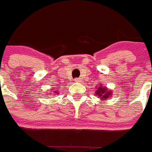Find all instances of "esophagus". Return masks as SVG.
<instances>
[{
  "label": "esophagus",
  "mask_w": 152,
  "mask_h": 152,
  "mask_svg": "<svg viewBox=\"0 0 152 152\" xmlns=\"http://www.w3.org/2000/svg\"><path fill=\"white\" fill-rule=\"evenodd\" d=\"M74 80H75V82H81V78H76Z\"/></svg>",
  "instance_id": "obj_1"
}]
</instances>
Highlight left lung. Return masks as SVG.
<instances>
[{
    "mask_svg": "<svg viewBox=\"0 0 152 152\" xmlns=\"http://www.w3.org/2000/svg\"><path fill=\"white\" fill-rule=\"evenodd\" d=\"M96 94H98L99 97H102L101 98H108L110 95H111V94H110V92H107V91L106 88H102V87H98Z\"/></svg>",
    "mask_w": 152,
    "mask_h": 152,
    "instance_id": "left-lung-1",
    "label": "left lung"
}]
</instances>
